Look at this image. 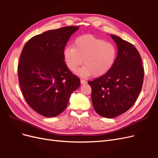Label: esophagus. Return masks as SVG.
Listing matches in <instances>:
<instances>
[{"mask_svg": "<svg viewBox=\"0 0 158 158\" xmlns=\"http://www.w3.org/2000/svg\"><path fill=\"white\" fill-rule=\"evenodd\" d=\"M80 82H81V84H85L87 83L86 81H85V80H83V79H81L80 80Z\"/></svg>", "mask_w": 158, "mask_h": 158, "instance_id": "34e87169", "label": "esophagus"}]
</instances>
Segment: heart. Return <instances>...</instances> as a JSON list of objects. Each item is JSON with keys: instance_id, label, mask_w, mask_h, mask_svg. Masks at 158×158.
Segmentation results:
<instances>
[{"instance_id": "heart-1", "label": "heart", "mask_w": 158, "mask_h": 158, "mask_svg": "<svg viewBox=\"0 0 158 158\" xmlns=\"http://www.w3.org/2000/svg\"><path fill=\"white\" fill-rule=\"evenodd\" d=\"M117 55L116 47L92 35L78 37L73 43V47H66L63 55L67 67L75 71L78 66L84 64L77 71L83 77L92 75L99 77L107 73L115 62Z\"/></svg>"}]
</instances>
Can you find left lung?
Segmentation results:
<instances>
[{"label": "left lung", "mask_w": 158, "mask_h": 158, "mask_svg": "<svg viewBox=\"0 0 158 158\" xmlns=\"http://www.w3.org/2000/svg\"><path fill=\"white\" fill-rule=\"evenodd\" d=\"M118 54L111 69L88 81L95 111L106 118L121 115L131 108L142 89L144 70L139 52L131 43L111 35Z\"/></svg>", "instance_id": "1"}]
</instances>
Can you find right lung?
<instances>
[{
    "mask_svg": "<svg viewBox=\"0 0 158 158\" xmlns=\"http://www.w3.org/2000/svg\"><path fill=\"white\" fill-rule=\"evenodd\" d=\"M78 26H66L33 36L23 46L18 65L19 84L27 103L46 117L67 106L80 80L68 69L63 52Z\"/></svg>",
    "mask_w": 158,
    "mask_h": 158,
    "instance_id": "obj_1",
    "label": "right lung"
}]
</instances>
